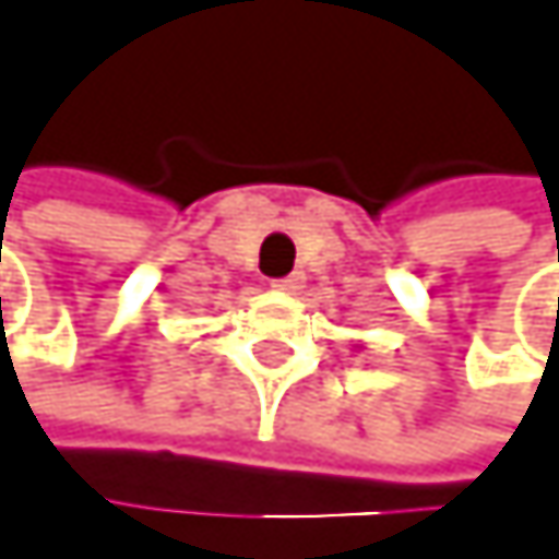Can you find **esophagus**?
Instances as JSON below:
<instances>
[{"mask_svg": "<svg viewBox=\"0 0 559 559\" xmlns=\"http://www.w3.org/2000/svg\"><path fill=\"white\" fill-rule=\"evenodd\" d=\"M271 288H277V292H298V288H301V274L277 277V282H271Z\"/></svg>", "mask_w": 559, "mask_h": 559, "instance_id": "1", "label": "esophagus"}]
</instances>
